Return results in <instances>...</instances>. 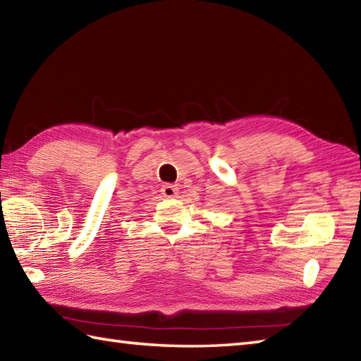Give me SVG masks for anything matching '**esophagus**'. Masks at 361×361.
<instances>
[{
  "label": "esophagus",
  "mask_w": 361,
  "mask_h": 361,
  "mask_svg": "<svg viewBox=\"0 0 361 361\" xmlns=\"http://www.w3.org/2000/svg\"><path fill=\"white\" fill-rule=\"evenodd\" d=\"M161 194L166 198H175L178 195V188L175 185H163V188H161Z\"/></svg>",
  "instance_id": "34e87169"
}]
</instances>
